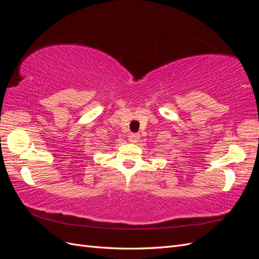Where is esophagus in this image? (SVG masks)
Here are the masks:
<instances>
[{
    "label": "esophagus",
    "mask_w": 259,
    "mask_h": 259,
    "mask_svg": "<svg viewBox=\"0 0 259 259\" xmlns=\"http://www.w3.org/2000/svg\"><path fill=\"white\" fill-rule=\"evenodd\" d=\"M139 138H140V136H139V134H137V133H132V134L128 135V140L131 143H137Z\"/></svg>",
    "instance_id": "esophagus-1"
}]
</instances>
